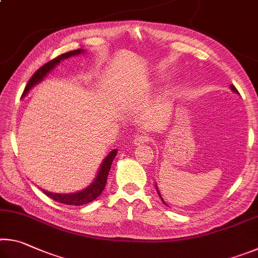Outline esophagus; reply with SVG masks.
<instances>
[{"label": "esophagus", "mask_w": 258, "mask_h": 258, "mask_svg": "<svg viewBox=\"0 0 258 258\" xmlns=\"http://www.w3.org/2000/svg\"><path fill=\"white\" fill-rule=\"evenodd\" d=\"M149 141H150V137L148 134H145V133L137 135V137H135L134 140H133L135 146L143 145V143H148Z\"/></svg>", "instance_id": "obj_1"}]
</instances>
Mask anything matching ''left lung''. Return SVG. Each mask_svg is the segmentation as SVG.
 Wrapping results in <instances>:
<instances>
[{
    "mask_svg": "<svg viewBox=\"0 0 258 258\" xmlns=\"http://www.w3.org/2000/svg\"><path fill=\"white\" fill-rule=\"evenodd\" d=\"M231 90H232L233 92H235V93H239V92H238V90L235 89V86H234V85H231ZM158 192H159V191H158ZM159 196H160V195H159ZM163 202H164V200H163Z\"/></svg>",
    "mask_w": 258,
    "mask_h": 258,
    "instance_id": "8db88e82",
    "label": "left lung"
}]
</instances>
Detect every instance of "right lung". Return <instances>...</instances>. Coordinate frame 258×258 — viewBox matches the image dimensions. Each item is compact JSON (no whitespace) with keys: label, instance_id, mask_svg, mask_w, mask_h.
<instances>
[{"label":"right lung","instance_id":"1","mask_svg":"<svg viewBox=\"0 0 258 258\" xmlns=\"http://www.w3.org/2000/svg\"><path fill=\"white\" fill-rule=\"evenodd\" d=\"M81 52H83L82 49H77V50H74L71 52H67V53H63V54L55 56L54 59H52L49 61V62L43 64V66L41 68H38L37 71L33 74V76L29 78V81L27 84H26V87H25L23 95H21V97H25V95L27 94L28 91L32 89L35 84H37L38 82H41L43 80V77H44L46 74L51 71V69H53L55 64H58L61 60L67 59L72 55L80 54ZM116 155H117V150H112L110 154H109L106 158H104L101 167H100L99 172H98L97 178H95L92 184H91L90 186H87L85 190L77 192V194H72V195L52 194V192H47L44 190H43V192H44L47 197H50L53 200H55V202L64 204V205L81 206V205H85V204L93 202L95 198H98L99 196L101 195V192L103 191L104 186H106L108 174H109V171H110L111 163H112L113 158L116 157Z\"/></svg>","mask_w":258,"mask_h":258}]
</instances>
